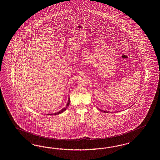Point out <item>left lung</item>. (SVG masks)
Segmentation results:
<instances>
[{"mask_svg":"<svg viewBox=\"0 0 160 160\" xmlns=\"http://www.w3.org/2000/svg\"><path fill=\"white\" fill-rule=\"evenodd\" d=\"M98 109L99 110L101 111H102V112H108L107 111H106L102 110H100V109H99V108H98Z\"/></svg>","mask_w":160,"mask_h":160,"instance_id":"left-lung-1","label":"left lung"}]
</instances>
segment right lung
Returning a JSON list of instances; mask_svg holds the SVG:
<instances>
[{"label":"right lung","instance_id":"1","mask_svg":"<svg viewBox=\"0 0 160 160\" xmlns=\"http://www.w3.org/2000/svg\"><path fill=\"white\" fill-rule=\"evenodd\" d=\"M70 98H68V102H67V104H66V107H64V108H63L62 109V110L59 111L58 112H55V113H52V114H48V115H58L60 114H61V113H62L64 111H65L66 109L68 108V106L70 105Z\"/></svg>","mask_w":160,"mask_h":160}]
</instances>
